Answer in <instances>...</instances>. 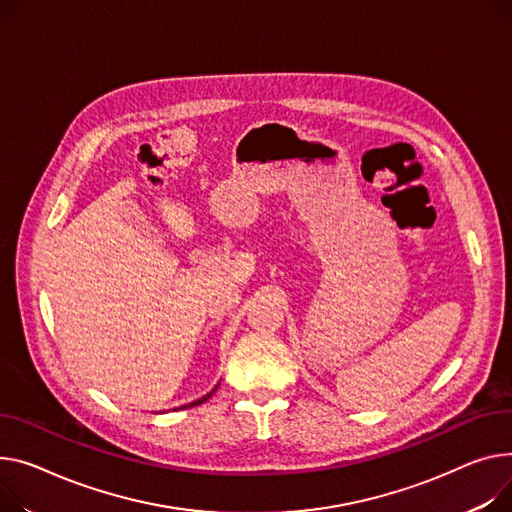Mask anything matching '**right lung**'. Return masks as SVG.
Listing matches in <instances>:
<instances>
[{"label":"right lung","mask_w":512,"mask_h":512,"mask_svg":"<svg viewBox=\"0 0 512 512\" xmlns=\"http://www.w3.org/2000/svg\"><path fill=\"white\" fill-rule=\"evenodd\" d=\"M216 389H218V385H216V387H214V389H212V391H210V393H208V395H203V397H201V399H197V401H191V403H187V405H183V407H179V410H187V407H193V405H199V403H203V401H208V399H210V397H212V395H214V393H216Z\"/></svg>","instance_id":"right-lung-1"}]
</instances>
